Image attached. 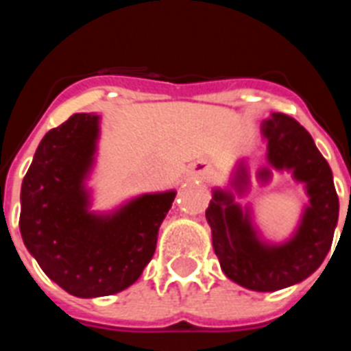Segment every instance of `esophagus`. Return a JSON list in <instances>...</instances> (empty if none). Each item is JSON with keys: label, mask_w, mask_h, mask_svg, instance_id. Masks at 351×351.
I'll return each instance as SVG.
<instances>
[{"label": "esophagus", "mask_w": 351, "mask_h": 351, "mask_svg": "<svg viewBox=\"0 0 351 351\" xmlns=\"http://www.w3.org/2000/svg\"><path fill=\"white\" fill-rule=\"evenodd\" d=\"M193 169H195V175L204 176V175H206V173H208V171H209V165H208V164H204V162H198V164L195 165Z\"/></svg>", "instance_id": "1"}]
</instances>
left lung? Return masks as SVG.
Segmentation results:
<instances>
[{
    "mask_svg": "<svg viewBox=\"0 0 351 351\" xmlns=\"http://www.w3.org/2000/svg\"><path fill=\"white\" fill-rule=\"evenodd\" d=\"M262 132L267 138V162L273 169L291 171L295 180L306 184L310 206L297 233L284 244H264L251 226L250 211H242L233 195L222 189L213 191L206 219L228 278L253 291H277L308 278L326 258L337 226L339 197L330 165L299 121L273 112L262 123ZM269 176L267 167L258 171L261 180H269ZM233 186L239 193L247 186L244 165L239 167Z\"/></svg>",
    "mask_w": 351,
    "mask_h": 351,
    "instance_id": "1",
    "label": "left lung"
}]
</instances>
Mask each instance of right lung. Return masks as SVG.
Here are the masks:
<instances>
[{
  "label": "right lung",
  "instance_id": "obj_1",
  "mask_svg": "<svg viewBox=\"0 0 351 351\" xmlns=\"http://www.w3.org/2000/svg\"><path fill=\"white\" fill-rule=\"evenodd\" d=\"M100 117L78 112L47 132L21 184L19 231L51 280L82 299L129 288L153 258L175 191L134 198L112 215L89 211Z\"/></svg>",
  "mask_w": 351,
  "mask_h": 351
}]
</instances>
